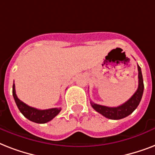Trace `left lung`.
Segmentation results:
<instances>
[{
  "label": "left lung",
  "instance_id": "8db88e82",
  "mask_svg": "<svg viewBox=\"0 0 155 155\" xmlns=\"http://www.w3.org/2000/svg\"><path fill=\"white\" fill-rule=\"evenodd\" d=\"M137 70H138V87L134 94L127 101L117 107H107V106L92 103L91 101V105L92 108L104 117L112 120H119L130 115L139 104L144 91L142 70L138 65H137Z\"/></svg>",
  "mask_w": 155,
  "mask_h": 155
}]
</instances>
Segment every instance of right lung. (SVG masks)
<instances>
[{"mask_svg": "<svg viewBox=\"0 0 155 155\" xmlns=\"http://www.w3.org/2000/svg\"><path fill=\"white\" fill-rule=\"evenodd\" d=\"M13 96L18 109L22 113L25 117L33 122L44 124L51 120L54 117L58 115L61 111V108H53L49 109H38L27 105L26 104L18 99L15 91V84H13Z\"/></svg>", "mask_w": 155, "mask_h": 155, "instance_id": "right-lung-1", "label": "right lung"}]
</instances>
